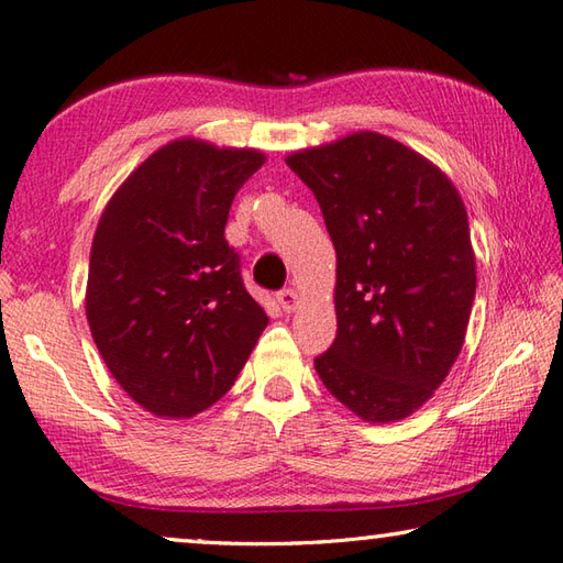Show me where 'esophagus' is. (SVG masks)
<instances>
[{
	"label": "esophagus",
	"instance_id": "1",
	"mask_svg": "<svg viewBox=\"0 0 563 563\" xmlns=\"http://www.w3.org/2000/svg\"><path fill=\"white\" fill-rule=\"evenodd\" d=\"M277 301L284 308V313H294L296 308H298V303H301V298H298V294L294 289H282L277 294Z\"/></svg>",
	"mask_w": 563,
	"mask_h": 563
}]
</instances>
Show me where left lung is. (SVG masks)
Wrapping results in <instances>:
<instances>
[{"label":"left lung","instance_id":"8db88e82","mask_svg":"<svg viewBox=\"0 0 563 563\" xmlns=\"http://www.w3.org/2000/svg\"><path fill=\"white\" fill-rule=\"evenodd\" d=\"M286 165L313 191L338 255V335L316 357L320 382L366 422L404 420L464 345L476 294L464 201L438 165L374 131Z\"/></svg>","mask_w":563,"mask_h":563}]
</instances>
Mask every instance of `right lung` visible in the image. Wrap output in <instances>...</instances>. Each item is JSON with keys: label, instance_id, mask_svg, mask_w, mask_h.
<instances>
[{"label": "right lung", "instance_id": "obj_1", "mask_svg": "<svg viewBox=\"0 0 563 563\" xmlns=\"http://www.w3.org/2000/svg\"><path fill=\"white\" fill-rule=\"evenodd\" d=\"M262 165L255 147L179 137L99 218L87 323L111 376L157 418H194L223 398L269 323L225 240L235 194Z\"/></svg>", "mask_w": 563, "mask_h": 563}]
</instances>
